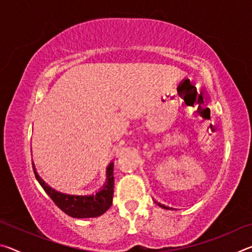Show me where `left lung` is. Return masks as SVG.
<instances>
[{
	"label": "left lung",
	"instance_id": "1",
	"mask_svg": "<svg viewBox=\"0 0 252 252\" xmlns=\"http://www.w3.org/2000/svg\"><path fill=\"white\" fill-rule=\"evenodd\" d=\"M158 204H159V206L161 207V208H164V209H172V208H170V207H167V206H164V204H161V203H159V202H157Z\"/></svg>",
	"mask_w": 252,
	"mask_h": 252
}]
</instances>
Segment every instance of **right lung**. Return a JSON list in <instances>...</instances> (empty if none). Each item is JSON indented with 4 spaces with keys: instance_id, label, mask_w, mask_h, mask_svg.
Listing matches in <instances>:
<instances>
[{
    "instance_id": "obj_1",
    "label": "right lung",
    "mask_w": 252,
    "mask_h": 252,
    "mask_svg": "<svg viewBox=\"0 0 252 252\" xmlns=\"http://www.w3.org/2000/svg\"><path fill=\"white\" fill-rule=\"evenodd\" d=\"M33 171L35 174L36 180L48 193L49 197L53 200V202L66 213L67 216L73 218H95L108 210L112 204L113 199V162L109 164L106 169V182L103 186V189L95 194L91 195H71L60 193L52 188H50L36 173L35 168L33 164Z\"/></svg>"
}]
</instances>
